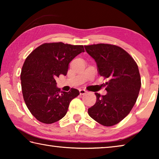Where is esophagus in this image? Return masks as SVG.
Segmentation results:
<instances>
[{
  "mask_svg": "<svg viewBox=\"0 0 159 159\" xmlns=\"http://www.w3.org/2000/svg\"><path fill=\"white\" fill-rule=\"evenodd\" d=\"M79 93H80V95H85V94L87 93V91L84 89H80L79 90Z\"/></svg>",
  "mask_w": 159,
  "mask_h": 159,
  "instance_id": "obj_1",
  "label": "esophagus"
}]
</instances>
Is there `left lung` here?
<instances>
[{"label": "left lung", "instance_id": "1", "mask_svg": "<svg viewBox=\"0 0 159 159\" xmlns=\"http://www.w3.org/2000/svg\"><path fill=\"white\" fill-rule=\"evenodd\" d=\"M84 47L95 60L99 74L109 80L105 83L107 95L95 93L97 100L88 109V114L102 125H114L128 115L138 99L141 87L138 64L117 45L99 43Z\"/></svg>", "mask_w": 159, "mask_h": 159}]
</instances>
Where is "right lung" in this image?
<instances>
[{
    "instance_id": "1",
    "label": "right lung",
    "mask_w": 159,
    "mask_h": 159,
    "mask_svg": "<svg viewBox=\"0 0 159 159\" xmlns=\"http://www.w3.org/2000/svg\"><path fill=\"white\" fill-rule=\"evenodd\" d=\"M82 52L83 45L46 43L26 57L20 75L21 90L26 107L40 122L51 124L61 119L70 102L79 95L75 88L61 91L55 79L66 76L70 61Z\"/></svg>"
}]
</instances>
